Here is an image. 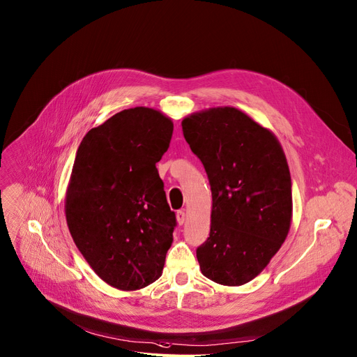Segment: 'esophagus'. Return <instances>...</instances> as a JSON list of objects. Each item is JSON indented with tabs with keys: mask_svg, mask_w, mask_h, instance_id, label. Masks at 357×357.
Wrapping results in <instances>:
<instances>
[{
	"mask_svg": "<svg viewBox=\"0 0 357 357\" xmlns=\"http://www.w3.org/2000/svg\"><path fill=\"white\" fill-rule=\"evenodd\" d=\"M176 218H177L178 225L181 226V225L185 222V213H184V211H178V212H177V215H176Z\"/></svg>",
	"mask_w": 357,
	"mask_h": 357,
	"instance_id": "obj_1",
	"label": "esophagus"
}]
</instances>
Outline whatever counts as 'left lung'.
Segmentation results:
<instances>
[{"instance_id": "8db88e82", "label": "left lung", "mask_w": 357, "mask_h": 357, "mask_svg": "<svg viewBox=\"0 0 357 357\" xmlns=\"http://www.w3.org/2000/svg\"><path fill=\"white\" fill-rule=\"evenodd\" d=\"M183 134L212 190L211 234L196 254L222 285L254 280L284 243L292 215L291 176L275 135L236 108L187 116Z\"/></svg>"}]
</instances>
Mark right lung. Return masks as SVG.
Wrapping results in <instances>:
<instances>
[{"mask_svg":"<svg viewBox=\"0 0 357 357\" xmlns=\"http://www.w3.org/2000/svg\"><path fill=\"white\" fill-rule=\"evenodd\" d=\"M173 122L161 112L125 109L83 137L66 193L70 235L96 274L134 291L162 274L177 226L155 164Z\"/></svg>","mask_w":357,"mask_h":357,"instance_id":"right-lung-1","label":"right lung"}]
</instances>
